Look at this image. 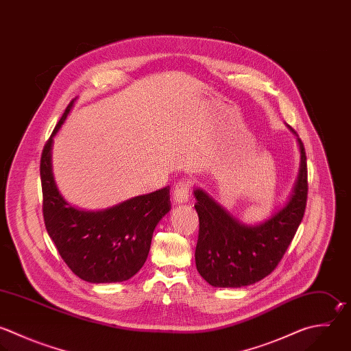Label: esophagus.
<instances>
[{
    "mask_svg": "<svg viewBox=\"0 0 351 351\" xmlns=\"http://www.w3.org/2000/svg\"><path fill=\"white\" fill-rule=\"evenodd\" d=\"M189 182L188 181H180L176 188H174V192H173V203L176 206H180V204H185L189 199Z\"/></svg>",
    "mask_w": 351,
    "mask_h": 351,
    "instance_id": "1",
    "label": "esophagus"
}]
</instances>
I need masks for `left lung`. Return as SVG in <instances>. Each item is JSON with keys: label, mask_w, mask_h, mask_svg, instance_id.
Returning a JSON list of instances; mask_svg holds the SVG:
<instances>
[{"label": "left lung", "mask_w": 351, "mask_h": 351, "mask_svg": "<svg viewBox=\"0 0 351 351\" xmlns=\"http://www.w3.org/2000/svg\"><path fill=\"white\" fill-rule=\"evenodd\" d=\"M288 129L300 152L298 176L284 204L265 219L245 223L204 189H193L200 226L196 269L213 287L240 288L261 281L274 270L296 233L307 199L306 152L295 130Z\"/></svg>", "instance_id": "8db88e82"}]
</instances>
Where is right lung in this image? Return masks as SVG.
Here are the masks:
<instances>
[{
    "label": "right lung",
    "mask_w": 351,
    "mask_h": 351,
    "mask_svg": "<svg viewBox=\"0 0 351 351\" xmlns=\"http://www.w3.org/2000/svg\"><path fill=\"white\" fill-rule=\"evenodd\" d=\"M74 103L64 111L41 156L45 226L59 254L80 278L93 284L126 281L147 261L154 230L171 208L170 191L166 186L101 210H84L69 203L53 177L52 147Z\"/></svg>",
    "instance_id": "right-lung-1"
}]
</instances>
